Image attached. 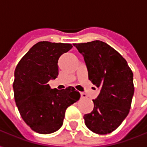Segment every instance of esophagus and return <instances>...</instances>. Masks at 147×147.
Here are the masks:
<instances>
[{
	"label": "esophagus",
	"instance_id": "1",
	"mask_svg": "<svg viewBox=\"0 0 147 147\" xmlns=\"http://www.w3.org/2000/svg\"><path fill=\"white\" fill-rule=\"evenodd\" d=\"M80 95H81V98H86V94L85 93H80Z\"/></svg>",
	"mask_w": 147,
	"mask_h": 147
}]
</instances>
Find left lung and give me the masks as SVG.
I'll use <instances>...</instances> for the list:
<instances>
[{
  "instance_id": "8db88e82",
  "label": "left lung",
  "mask_w": 147,
  "mask_h": 147,
  "mask_svg": "<svg viewBox=\"0 0 147 147\" xmlns=\"http://www.w3.org/2000/svg\"><path fill=\"white\" fill-rule=\"evenodd\" d=\"M86 63L91 83L100 88L94 109L84 115L91 131L106 135L120 126L129 113L134 94L132 71L126 60L102 41L75 43Z\"/></svg>"
}]
</instances>
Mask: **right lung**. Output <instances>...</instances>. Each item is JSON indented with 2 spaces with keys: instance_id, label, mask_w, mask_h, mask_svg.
I'll return each mask as SVG.
<instances>
[{
  "instance_id": "add662e5",
  "label": "right lung",
  "mask_w": 147,
  "mask_h": 147,
  "mask_svg": "<svg viewBox=\"0 0 147 147\" xmlns=\"http://www.w3.org/2000/svg\"><path fill=\"white\" fill-rule=\"evenodd\" d=\"M71 44L39 42L24 55L15 70L14 98L24 122L34 131L50 134L61 128L65 111L80 94L72 86L51 89L50 80L58 76V60Z\"/></svg>"
}]
</instances>
